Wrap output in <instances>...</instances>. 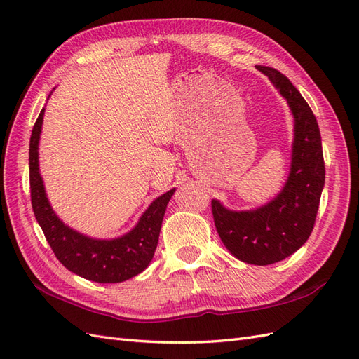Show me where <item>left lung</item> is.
I'll use <instances>...</instances> for the list:
<instances>
[{
  "instance_id": "1",
  "label": "left lung",
  "mask_w": 359,
  "mask_h": 359,
  "mask_svg": "<svg viewBox=\"0 0 359 359\" xmlns=\"http://www.w3.org/2000/svg\"><path fill=\"white\" fill-rule=\"evenodd\" d=\"M259 70L287 100L294 118L292 165L278 196L252 210H230L212 200L215 227L234 257L266 266L298 251L310 238L325 185L322 138L311 108L287 76L272 67Z\"/></svg>"
}]
</instances>
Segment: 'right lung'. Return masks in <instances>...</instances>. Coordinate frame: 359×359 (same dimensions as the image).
Wrapping results in <instances>:
<instances>
[{
    "label": "right lung",
    "mask_w": 359,
    "mask_h": 359,
    "mask_svg": "<svg viewBox=\"0 0 359 359\" xmlns=\"http://www.w3.org/2000/svg\"><path fill=\"white\" fill-rule=\"evenodd\" d=\"M45 108L34 123L29 138V188L34 217L55 257L66 269L95 283H121L144 271L158 247L167 204L176 188L151 201L137 225L116 239H93L70 229L53 210L39 171V140Z\"/></svg>",
    "instance_id": "right-lung-1"
}]
</instances>
